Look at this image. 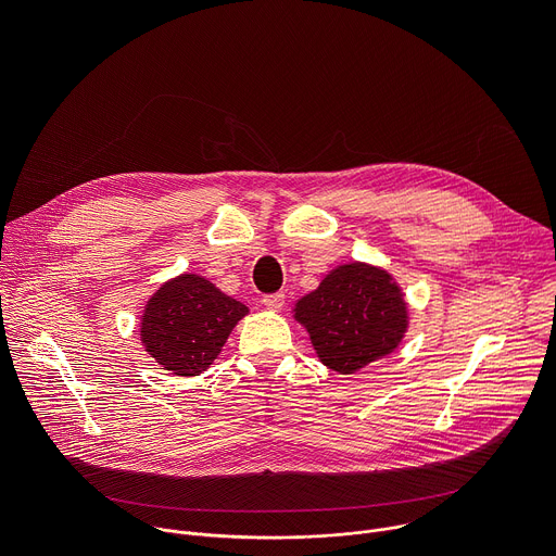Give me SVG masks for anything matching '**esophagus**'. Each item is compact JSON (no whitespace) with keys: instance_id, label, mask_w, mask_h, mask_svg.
Returning a JSON list of instances; mask_svg holds the SVG:
<instances>
[{"instance_id":"34e87169","label":"esophagus","mask_w":556,"mask_h":556,"mask_svg":"<svg viewBox=\"0 0 556 556\" xmlns=\"http://www.w3.org/2000/svg\"><path fill=\"white\" fill-rule=\"evenodd\" d=\"M262 303H264V307H268V309H273V312H279V309L283 307V303H286V294H283V292L266 294V296L262 299Z\"/></svg>"}]
</instances>
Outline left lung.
I'll list each match as a JSON object with an SVG mask.
<instances>
[{
    "mask_svg": "<svg viewBox=\"0 0 556 556\" xmlns=\"http://www.w3.org/2000/svg\"><path fill=\"white\" fill-rule=\"evenodd\" d=\"M294 321L307 330L319 361L356 374L399 350L409 330L403 288L380 266L348 262L330 270L319 288L292 307Z\"/></svg>",
    "mask_w": 556,
    "mask_h": 556,
    "instance_id": "left-lung-1",
    "label": "left lung"
}]
</instances>
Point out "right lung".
Returning <instances> with one entry per match:
<instances>
[{"instance_id":"add662e5","label":"right lung","mask_w":556,"mask_h":556,"mask_svg":"<svg viewBox=\"0 0 556 556\" xmlns=\"http://www.w3.org/2000/svg\"><path fill=\"white\" fill-rule=\"evenodd\" d=\"M249 307L195 273L167 279L144 303L140 343L176 376H200L219 356Z\"/></svg>"}]
</instances>
